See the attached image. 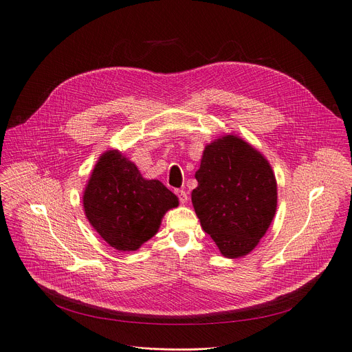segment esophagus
Segmentation results:
<instances>
[{"mask_svg":"<svg viewBox=\"0 0 352 352\" xmlns=\"http://www.w3.org/2000/svg\"><path fill=\"white\" fill-rule=\"evenodd\" d=\"M175 194L181 204H186V201H188V194H186L184 190H175Z\"/></svg>","mask_w":352,"mask_h":352,"instance_id":"obj_1","label":"esophagus"}]
</instances>
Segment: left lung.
<instances>
[{
    "label": "left lung",
    "mask_w": 352,
    "mask_h": 352,
    "mask_svg": "<svg viewBox=\"0 0 352 352\" xmlns=\"http://www.w3.org/2000/svg\"><path fill=\"white\" fill-rule=\"evenodd\" d=\"M195 178L191 199L202 229L229 259L252 252L276 214L277 184L269 161L229 134L205 147Z\"/></svg>",
    "instance_id": "obj_1"
}]
</instances>
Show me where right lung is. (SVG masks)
<instances>
[{
    "label": "right lung",
    "mask_w": 352,
    "mask_h": 352,
    "mask_svg": "<svg viewBox=\"0 0 352 352\" xmlns=\"http://www.w3.org/2000/svg\"><path fill=\"white\" fill-rule=\"evenodd\" d=\"M178 198L158 179H146L120 151L100 155L83 192L90 225L111 248L137 250L158 232Z\"/></svg>",
    "instance_id": "right-lung-1"
}]
</instances>
